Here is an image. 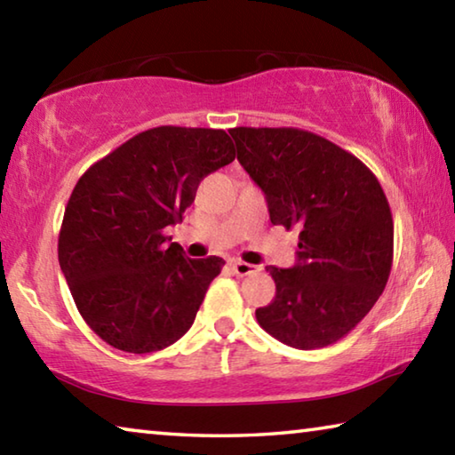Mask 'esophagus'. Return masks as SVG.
Masks as SVG:
<instances>
[{
  "mask_svg": "<svg viewBox=\"0 0 455 455\" xmlns=\"http://www.w3.org/2000/svg\"><path fill=\"white\" fill-rule=\"evenodd\" d=\"M230 268H233L235 275H238V276H246V275H252L257 271L255 265L243 263V260H233V263H230Z\"/></svg>",
  "mask_w": 455,
  "mask_h": 455,
  "instance_id": "34e87169",
  "label": "esophagus"
}]
</instances>
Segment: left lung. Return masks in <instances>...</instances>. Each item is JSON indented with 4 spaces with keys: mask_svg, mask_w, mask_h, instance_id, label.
Segmentation results:
<instances>
[{
    "mask_svg": "<svg viewBox=\"0 0 455 455\" xmlns=\"http://www.w3.org/2000/svg\"><path fill=\"white\" fill-rule=\"evenodd\" d=\"M228 132L273 225L301 230L297 263L267 267L276 295L257 309L259 325L289 347H327L371 311L389 279L394 219L381 184L359 158L307 130Z\"/></svg>",
    "mask_w": 455,
    "mask_h": 455,
    "instance_id": "1",
    "label": "left lung"
}]
</instances>
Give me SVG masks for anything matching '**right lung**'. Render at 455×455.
Wrapping results in <instances>:
<instances>
[{
  "label": "right lung",
  "instance_id": "obj_1",
  "mask_svg": "<svg viewBox=\"0 0 455 455\" xmlns=\"http://www.w3.org/2000/svg\"><path fill=\"white\" fill-rule=\"evenodd\" d=\"M225 130L158 126L136 134L74 187L58 259L84 321L108 345L152 353L195 323L220 257L188 259L164 228L182 220L206 174L230 164Z\"/></svg>",
  "mask_w": 455,
  "mask_h": 455
}]
</instances>
